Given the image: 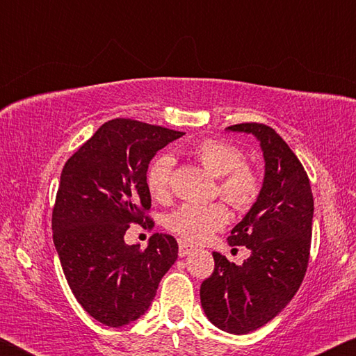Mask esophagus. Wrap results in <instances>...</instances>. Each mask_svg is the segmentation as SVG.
Masks as SVG:
<instances>
[{"label": "esophagus", "mask_w": 356, "mask_h": 356, "mask_svg": "<svg viewBox=\"0 0 356 356\" xmlns=\"http://www.w3.org/2000/svg\"><path fill=\"white\" fill-rule=\"evenodd\" d=\"M193 250H195V246H193V245L186 243V242H179V256H180V257L186 256V254H188V252H191Z\"/></svg>", "instance_id": "obj_1"}]
</instances>
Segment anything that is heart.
Here are the masks:
<instances>
[{"label":"heart","instance_id":"heart-1","mask_svg":"<svg viewBox=\"0 0 356 356\" xmlns=\"http://www.w3.org/2000/svg\"><path fill=\"white\" fill-rule=\"evenodd\" d=\"M190 155L216 177V191L234 209L245 212L254 206L261 193V177L245 163V155L238 147L216 138H204L190 149ZM172 170L174 159L170 154L156 155L149 163L146 186L154 200L166 201L171 196ZM229 216L222 202H186L168 216L166 226L184 240L200 243L225 227Z\"/></svg>","mask_w":356,"mask_h":356}]
</instances>
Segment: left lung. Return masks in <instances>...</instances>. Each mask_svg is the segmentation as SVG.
Instances as JSON below:
<instances>
[{
    "label": "left lung",
    "mask_w": 356,
    "mask_h": 356,
    "mask_svg": "<svg viewBox=\"0 0 356 356\" xmlns=\"http://www.w3.org/2000/svg\"><path fill=\"white\" fill-rule=\"evenodd\" d=\"M229 131L251 134L261 143L265 176L257 201L232 229L227 242L246 246L242 265L213 252V273L201 284V305L215 327L246 334L286 308L305 278L309 261L314 200L308 174L286 141L257 122Z\"/></svg>",
    "instance_id": "obj_1"
}]
</instances>
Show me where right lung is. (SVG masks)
Returning <instances> with one entry per match:
<instances>
[{
    "label": "right lung",
    "instance_id": "1",
    "mask_svg": "<svg viewBox=\"0 0 356 356\" xmlns=\"http://www.w3.org/2000/svg\"><path fill=\"white\" fill-rule=\"evenodd\" d=\"M184 131L131 119L108 120L65 161L53 207V242L65 280L83 309L118 328L149 309L179 246L154 234L146 250L124 242L131 222L154 227L146 215V170L154 155Z\"/></svg>",
    "mask_w": 356,
    "mask_h": 356
}]
</instances>
